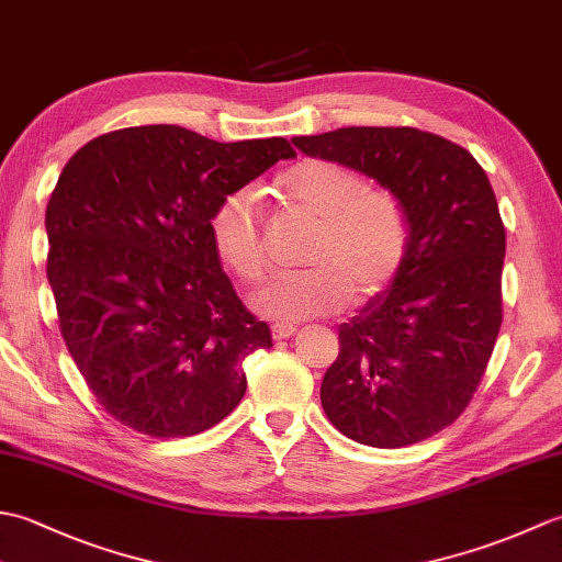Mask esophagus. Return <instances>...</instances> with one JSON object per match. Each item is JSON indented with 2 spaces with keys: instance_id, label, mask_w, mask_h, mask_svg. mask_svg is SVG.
<instances>
[{
  "instance_id": "1",
  "label": "esophagus",
  "mask_w": 562,
  "mask_h": 562,
  "mask_svg": "<svg viewBox=\"0 0 562 562\" xmlns=\"http://www.w3.org/2000/svg\"><path fill=\"white\" fill-rule=\"evenodd\" d=\"M296 333V328L294 326H290V324H274L272 326V338L274 340H288V338H292Z\"/></svg>"
}]
</instances>
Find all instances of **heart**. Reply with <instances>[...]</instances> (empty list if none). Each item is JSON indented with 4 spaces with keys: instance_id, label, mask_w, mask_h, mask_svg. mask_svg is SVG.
<instances>
[{
    "instance_id": "1",
    "label": "heart",
    "mask_w": 562,
    "mask_h": 562,
    "mask_svg": "<svg viewBox=\"0 0 562 562\" xmlns=\"http://www.w3.org/2000/svg\"><path fill=\"white\" fill-rule=\"evenodd\" d=\"M288 205L314 220L302 262L254 296V306L274 321L336 314L355 296L372 300L403 268L411 224L403 202L389 188L367 186L348 166L304 159L280 176ZM214 254L238 280L258 282L268 272L262 212L254 190L238 188L217 200L207 220Z\"/></svg>"
}]
</instances>
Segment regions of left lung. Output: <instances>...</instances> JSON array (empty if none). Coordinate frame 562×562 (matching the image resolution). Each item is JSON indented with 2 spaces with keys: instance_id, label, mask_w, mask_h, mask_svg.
<instances>
[{
  "instance_id": "left-lung-1",
  "label": "left lung",
  "mask_w": 562,
  "mask_h": 562,
  "mask_svg": "<svg viewBox=\"0 0 562 562\" xmlns=\"http://www.w3.org/2000/svg\"><path fill=\"white\" fill-rule=\"evenodd\" d=\"M292 145L374 178L411 224L396 278L338 326L321 405L367 447L432 437L471 403L503 324L505 224L493 186L471 151L417 127H340Z\"/></svg>"
}]
</instances>
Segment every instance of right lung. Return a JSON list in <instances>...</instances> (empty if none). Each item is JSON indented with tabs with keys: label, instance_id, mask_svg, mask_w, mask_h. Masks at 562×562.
Instances as JSON below:
<instances>
[{
	"label": "right lung",
	"instance_id": "obj_1",
	"mask_svg": "<svg viewBox=\"0 0 562 562\" xmlns=\"http://www.w3.org/2000/svg\"><path fill=\"white\" fill-rule=\"evenodd\" d=\"M292 157L284 137L145 125L65 164L45 210L47 282L71 360L117 423L190 437L241 403V362L272 338L236 296L207 220L222 195Z\"/></svg>",
	"mask_w": 562,
	"mask_h": 562
}]
</instances>
